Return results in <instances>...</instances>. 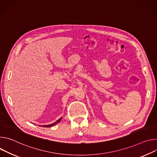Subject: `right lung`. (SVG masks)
<instances>
[{
	"label": "right lung",
	"instance_id": "add662e5",
	"mask_svg": "<svg viewBox=\"0 0 157 157\" xmlns=\"http://www.w3.org/2000/svg\"><path fill=\"white\" fill-rule=\"evenodd\" d=\"M62 117H61L60 118H59L57 121H56V122H54V124H50V125H42V127H52V126H54V125H56V124H57L58 123H59L60 121V120H62Z\"/></svg>",
	"mask_w": 157,
	"mask_h": 157
}]
</instances>
